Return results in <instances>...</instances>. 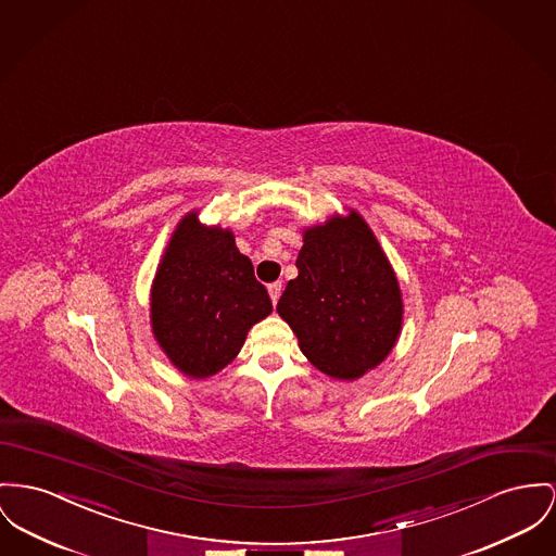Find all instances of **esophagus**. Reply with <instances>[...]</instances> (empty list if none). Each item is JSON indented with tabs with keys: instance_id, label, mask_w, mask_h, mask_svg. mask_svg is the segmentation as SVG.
<instances>
[{
	"instance_id": "esophagus-1",
	"label": "esophagus",
	"mask_w": 556,
	"mask_h": 556,
	"mask_svg": "<svg viewBox=\"0 0 556 556\" xmlns=\"http://www.w3.org/2000/svg\"><path fill=\"white\" fill-rule=\"evenodd\" d=\"M267 291H269V296H271V303L276 305L278 296H280V293H282V282H271V285L267 287Z\"/></svg>"
}]
</instances>
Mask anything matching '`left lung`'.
Wrapping results in <instances>:
<instances>
[{
	"mask_svg": "<svg viewBox=\"0 0 556 556\" xmlns=\"http://www.w3.org/2000/svg\"><path fill=\"white\" fill-rule=\"evenodd\" d=\"M296 269L276 312L305 358L337 379L377 367L401 333L403 301L369 225L352 213L307 229Z\"/></svg>",
	"mask_w": 556,
	"mask_h": 556,
	"instance_id": "8db88e82",
	"label": "left lung"
}]
</instances>
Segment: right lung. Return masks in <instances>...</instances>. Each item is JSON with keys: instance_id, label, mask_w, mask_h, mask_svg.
I'll return each instance as SVG.
<instances>
[{"instance_id": "1", "label": "right lung", "mask_w": 556, "mask_h": 556, "mask_svg": "<svg viewBox=\"0 0 556 556\" xmlns=\"http://www.w3.org/2000/svg\"><path fill=\"white\" fill-rule=\"evenodd\" d=\"M269 312V295L233 233L204 227L189 213L151 289V327L173 365L193 379L215 375Z\"/></svg>"}]
</instances>
